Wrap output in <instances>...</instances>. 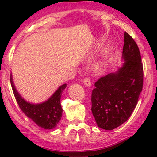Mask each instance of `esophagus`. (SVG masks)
I'll use <instances>...</instances> for the list:
<instances>
[{
    "mask_svg": "<svg viewBox=\"0 0 157 157\" xmlns=\"http://www.w3.org/2000/svg\"><path fill=\"white\" fill-rule=\"evenodd\" d=\"M82 82H83V83L86 86H87V87H91V80H90V79L85 78Z\"/></svg>",
    "mask_w": 157,
    "mask_h": 157,
    "instance_id": "1",
    "label": "esophagus"
}]
</instances>
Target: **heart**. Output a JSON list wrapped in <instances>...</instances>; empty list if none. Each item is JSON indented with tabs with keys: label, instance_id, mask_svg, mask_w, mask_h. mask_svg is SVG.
<instances>
[{
	"label": "heart",
	"instance_id": "1",
	"mask_svg": "<svg viewBox=\"0 0 157 157\" xmlns=\"http://www.w3.org/2000/svg\"><path fill=\"white\" fill-rule=\"evenodd\" d=\"M108 68V61L105 58L100 59L97 60L92 65L93 72L97 75H102L106 71Z\"/></svg>",
	"mask_w": 157,
	"mask_h": 157
}]
</instances>
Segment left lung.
Listing matches in <instances>:
<instances>
[{
  "label": "left lung",
  "mask_w": 157,
  "mask_h": 157,
  "mask_svg": "<svg viewBox=\"0 0 157 157\" xmlns=\"http://www.w3.org/2000/svg\"><path fill=\"white\" fill-rule=\"evenodd\" d=\"M122 60L117 71L95 82L91 94V111L97 126L113 130L130 117L142 90L143 67L134 39L124 33Z\"/></svg>",
  "instance_id": "8db88e82"
}]
</instances>
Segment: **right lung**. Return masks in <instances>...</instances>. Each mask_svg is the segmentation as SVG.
Returning <instances> with one entry per match:
<instances>
[{
  "label": "right lung",
  "instance_id": "1",
  "mask_svg": "<svg viewBox=\"0 0 157 157\" xmlns=\"http://www.w3.org/2000/svg\"><path fill=\"white\" fill-rule=\"evenodd\" d=\"M11 86L19 107L25 114L35 122L39 127L44 129L55 128L62 117L63 109L60 104V97L63 91L67 86L66 83L60 86L48 100L40 103L27 102L16 89L13 78L11 74Z\"/></svg>",
  "mask_w": 157,
  "mask_h": 157
}]
</instances>
